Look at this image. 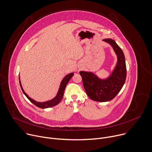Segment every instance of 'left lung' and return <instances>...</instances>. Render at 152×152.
<instances>
[{
  "instance_id": "obj_1",
  "label": "left lung",
  "mask_w": 152,
  "mask_h": 152,
  "mask_svg": "<svg viewBox=\"0 0 152 152\" xmlns=\"http://www.w3.org/2000/svg\"><path fill=\"white\" fill-rule=\"evenodd\" d=\"M110 44L117 56L116 66L109 77L101 79L92 72L80 71L83 83L87 96L93 101L107 102L114 99L124 86L126 78L125 57L123 51L111 39H104Z\"/></svg>"
}]
</instances>
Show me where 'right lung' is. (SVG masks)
Segmentation results:
<instances>
[{
    "label": "right lung",
    "instance_id": "add662e5",
    "mask_svg": "<svg viewBox=\"0 0 152 152\" xmlns=\"http://www.w3.org/2000/svg\"><path fill=\"white\" fill-rule=\"evenodd\" d=\"M74 75V73H70L68 75H66L62 80L61 83H60L59 88H58V91L57 92V95L55 96V98H54L53 99H52L51 100L46 101V102H39L37 101H35V100L32 99V98H30L25 92L24 91L22 87L20 80H19L20 81V85L21 87V88L23 91V94L25 95V96L27 98V99L31 102L32 103H33L34 105H35L37 107L41 108H50V107H54L56 105H57L60 101H61L63 96H64V92H65V87L67 85V84L68 83V82L69 81V80H71V78L73 77Z\"/></svg>",
    "mask_w": 152,
    "mask_h": 152
}]
</instances>
